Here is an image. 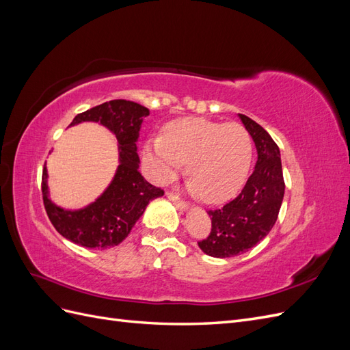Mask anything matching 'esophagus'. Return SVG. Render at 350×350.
<instances>
[{"mask_svg":"<svg viewBox=\"0 0 350 350\" xmlns=\"http://www.w3.org/2000/svg\"><path fill=\"white\" fill-rule=\"evenodd\" d=\"M166 197L169 198V200H171L172 201V203L179 208V210H181V211H185L187 208H188V206H187V203H185V201L184 200H181V198H179L176 194H172V193H167L166 194Z\"/></svg>","mask_w":350,"mask_h":350,"instance_id":"esophagus-1","label":"esophagus"}]
</instances>
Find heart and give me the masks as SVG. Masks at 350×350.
Segmentation results:
<instances>
[{
  "instance_id": "heart-1",
  "label": "heart",
  "mask_w": 350,
  "mask_h": 350,
  "mask_svg": "<svg viewBox=\"0 0 350 350\" xmlns=\"http://www.w3.org/2000/svg\"><path fill=\"white\" fill-rule=\"evenodd\" d=\"M252 144L238 122L181 118L166 125L163 137L144 144V162L156 183H167L185 166L188 188L206 203H221L238 193L248 175Z\"/></svg>"
}]
</instances>
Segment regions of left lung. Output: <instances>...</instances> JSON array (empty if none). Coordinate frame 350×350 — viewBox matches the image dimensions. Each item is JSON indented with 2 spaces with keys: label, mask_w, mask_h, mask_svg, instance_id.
Listing matches in <instances>:
<instances>
[{
  "label": "left lung",
  "mask_w": 350,
  "mask_h": 350,
  "mask_svg": "<svg viewBox=\"0 0 350 350\" xmlns=\"http://www.w3.org/2000/svg\"><path fill=\"white\" fill-rule=\"evenodd\" d=\"M257 149V163L237 198L208 210L211 232L198 242L210 257L228 258L247 252L269 235L279 216L284 196L280 150L260 124L239 113Z\"/></svg>",
  "instance_id": "8db88e82"
}]
</instances>
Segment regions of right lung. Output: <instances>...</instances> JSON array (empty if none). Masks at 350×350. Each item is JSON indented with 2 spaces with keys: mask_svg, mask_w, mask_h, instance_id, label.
<instances>
[{
  "mask_svg": "<svg viewBox=\"0 0 350 350\" xmlns=\"http://www.w3.org/2000/svg\"><path fill=\"white\" fill-rule=\"evenodd\" d=\"M149 109L142 105L116 99L76 115L71 125L99 122L118 140L120 165L108 188L86 207L66 210L54 204L48 191L46 166L42 174V197L51 224L59 234L86 248H112L131 232L152 200L162 197L163 189L149 184L139 171L137 140Z\"/></svg>",
  "mask_w": 350,
  "mask_h": 350,
  "instance_id": "obj_1",
  "label": "right lung"
}]
</instances>
